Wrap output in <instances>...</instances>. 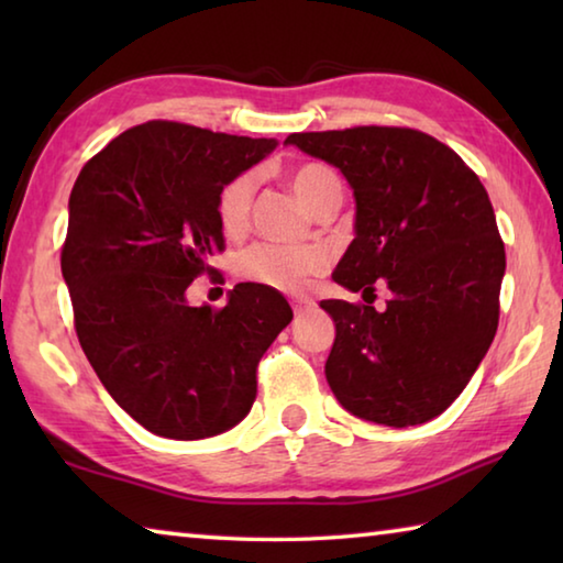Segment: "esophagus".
I'll list each match as a JSON object with an SVG mask.
<instances>
[{"label":"esophagus","instance_id":"34e87169","mask_svg":"<svg viewBox=\"0 0 563 563\" xmlns=\"http://www.w3.org/2000/svg\"><path fill=\"white\" fill-rule=\"evenodd\" d=\"M312 300H308V298H300V300H295L292 302V310H295V316H302V312H308L310 308H312Z\"/></svg>","mask_w":563,"mask_h":563}]
</instances>
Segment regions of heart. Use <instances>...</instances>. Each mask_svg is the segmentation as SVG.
I'll return each instance as SVG.
<instances>
[{
	"label": "heart",
	"instance_id": "b5f03b06",
	"mask_svg": "<svg viewBox=\"0 0 563 563\" xmlns=\"http://www.w3.org/2000/svg\"><path fill=\"white\" fill-rule=\"evenodd\" d=\"M288 184L298 201L310 213L322 206L342 203V180L335 170L322 164H302L290 170ZM255 178L251 174L235 176L218 196V223L225 235H241L251 223ZM328 253L322 247H283L273 243H258L241 255L238 273L243 278L268 285L280 292H302L310 283L328 271Z\"/></svg>",
	"mask_w": 563,
	"mask_h": 563
}]
</instances>
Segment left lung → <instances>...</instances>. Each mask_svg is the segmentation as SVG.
Instances as JSON below:
<instances>
[{
  "mask_svg": "<svg viewBox=\"0 0 563 563\" xmlns=\"http://www.w3.org/2000/svg\"><path fill=\"white\" fill-rule=\"evenodd\" d=\"M288 146L340 168L355 238L332 278L365 305L322 300L335 322L325 377L338 402L387 427L442 415L499 325L507 255L487 190L442 141L415 129L290 133ZM390 290L375 311L374 283Z\"/></svg>",
  "mask_w": 563,
  "mask_h": 563,
  "instance_id": "1",
  "label": "left lung"
}]
</instances>
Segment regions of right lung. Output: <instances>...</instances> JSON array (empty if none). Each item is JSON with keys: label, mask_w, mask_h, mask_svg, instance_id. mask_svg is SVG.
<instances>
[{"label": "right lung", "mask_w": 563, "mask_h": 563, "mask_svg": "<svg viewBox=\"0 0 563 563\" xmlns=\"http://www.w3.org/2000/svg\"><path fill=\"white\" fill-rule=\"evenodd\" d=\"M275 146L146 121L71 188L62 275L76 335L107 393L158 437L206 440L241 422L263 352L292 320L288 300L258 283L235 285L223 310L186 300L223 251L218 196Z\"/></svg>", "instance_id": "add662e5"}]
</instances>
